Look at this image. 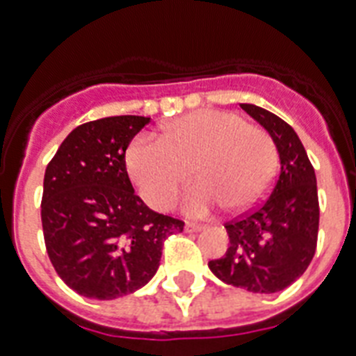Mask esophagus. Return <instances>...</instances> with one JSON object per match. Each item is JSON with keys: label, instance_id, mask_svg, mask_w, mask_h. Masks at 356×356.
<instances>
[{"label": "esophagus", "instance_id": "obj_1", "mask_svg": "<svg viewBox=\"0 0 356 356\" xmlns=\"http://www.w3.org/2000/svg\"><path fill=\"white\" fill-rule=\"evenodd\" d=\"M201 229H203V225L195 222H186V225H184V231H186V233H197Z\"/></svg>", "mask_w": 356, "mask_h": 356}]
</instances>
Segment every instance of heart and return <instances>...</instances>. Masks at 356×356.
<instances>
[{"label":"heart","instance_id":"heart-1","mask_svg":"<svg viewBox=\"0 0 356 356\" xmlns=\"http://www.w3.org/2000/svg\"><path fill=\"white\" fill-rule=\"evenodd\" d=\"M279 155L266 129L249 125L242 116L223 111H197L168 123L161 138L140 134L125 149V168L142 200L156 211L184 197L190 214L203 216L216 207L242 212L259 203L270 190Z\"/></svg>","mask_w":356,"mask_h":356}]
</instances>
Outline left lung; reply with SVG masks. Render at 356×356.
I'll list each match as a JSON object with an SVG mask.
<instances>
[{
    "instance_id": "8db88e82",
    "label": "left lung",
    "mask_w": 356,
    "mask_h": 356,
    "mask_svg": "<svg viewBox=\"0 0 356 356\" xmlns=\"http://www.w3.org/2000/svg\"><path fill=\"white\" fill-rule=\"evenodd\" d=\"M271 134L281 168L260 205L225 223L227 253L209 262L218 279L254 293H273L303 275L316 253L320 201L314 166L290 125L270 111L240 103Z\"/></svg>"
}]
</instances>
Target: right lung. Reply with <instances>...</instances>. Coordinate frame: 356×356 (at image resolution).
Wrapping results in <instances>:
<instances>
[{"label": "right lung", "mask_w": 356, "mask_h": 356, "mask_svg": "<svg viewBox=\"0 0 356 356\" xmlns=\"http://www.w3.org/2000/svg\"><path fill=\"white\" fill-rule=\"evenodd\" d=\"M149 123L108 116L75 127L44 175L42 229L58 277L81 296L116 299L151 281L183 220L151 211L125 168V149Z\"/></svg>", "instance_id": "1"}]
</instances>
